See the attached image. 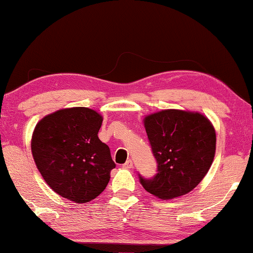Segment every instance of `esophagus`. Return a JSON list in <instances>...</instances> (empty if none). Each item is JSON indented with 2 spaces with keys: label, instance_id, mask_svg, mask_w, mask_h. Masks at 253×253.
<instances>
[{
  "label": "esophagus",
  "instance_id": "1",
  "mask_svg": "<svg viewBox=\"0 0 253 253\" xmlns=\"http://www.w3.org/2000/svg\"><path fill=\"white\" fill-rule=\"evenodd\" d=\"M124 169H132V166H133V164H132V160L131 159H129V160H126V164H124Z\"/></svg>",
  "mask_w": 253,
  "mask_h": 253
}]
</instances>
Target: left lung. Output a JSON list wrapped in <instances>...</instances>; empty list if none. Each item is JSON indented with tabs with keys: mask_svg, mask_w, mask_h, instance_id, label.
<instances>
[{
	"mask_svg": "<svg viewBox=\"0 0 253 253\" xmlns=\"http://www.w3.org/2000/svg\"><path fill=\"white\" fill-rule=\"evenodd\" d=\"M144 126L157 160L153 178L139 175L145 191L164 200L193 191L215 157L216 133L211 121L200 113L167 109L146 116Z\"/></svg>",
	"mask_w": 253,
	"mask_h": 253,
	"instance_id": "left-lung-1",
	"label": "left lung"
}]
</instances>
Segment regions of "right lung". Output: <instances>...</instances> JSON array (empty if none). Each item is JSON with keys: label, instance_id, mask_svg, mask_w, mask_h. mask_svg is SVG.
I'll return each instance as SVG.
<instances>
[{"label": "right lung", "instance_id": "1", "mask_svg": "<svg viewBox=\"0 0 253 253\" xmlns=\"http://www.w3.org/2000/svg\"><path fill=\"white\" fill-rule=\"evenodd\" d=\"M102 121L89 108H67L39 121L32 134V156L42 176L57 194L75 203L100 195L116 166L109 146L98 139Z\"/></svg>", "mask_w": 253, "mask_h": 253}]
</instances>
